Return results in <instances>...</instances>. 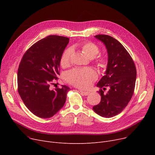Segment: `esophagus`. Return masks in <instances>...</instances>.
Instances as JSON below:
<instances>
[{
  "label": "esophagus",
  "instance_id": "1",
  "mask_svg": "<svg viewBox=\"0 0 155 155\" xmlns=\"http://www.w3.org/2000/svg\"><path fill=\"white\" fill-rule=\"evenodd\" d=\"M80 92L84 95H88L89 94H90V92H85V91H83L82 90H80Z\"/></svg>",
  "mask_w": 155,
  "mask_h": 155
}]
</instances>
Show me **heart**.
I'll list each match as a JSON object with an SVG mask.
<instances>
[{
    "label": "heart",
    "mask_w": 155,
    "mask_h": 155,
    "mask_svg": "<svg viewBox=\"0 0 155 155\" xmlns=\"http://www.w3.org/2000/svg\"><path fill=\"white\" fill-rule=\"evenodd\" d=\"M81 48L82 52L90 58H95L100 52L99 47L92 42L84 43ZM71 54L72 50L71 48H68L64 51L60 60L61 67L68 66L71 61ZM97 63L99 67L104 69L107 67V60L104 56H99L97 59ZM66 78L73 85L78 88H87L90 87L97 79V74L91 68H76L68 71L66 74Z\"/></svg>",
    "instance_id": "obj_1"
}]
</instances>
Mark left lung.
Returning a JSON list of instances; mask_svg holds the SVG:
<instances>
[{
  "mask_svg": "<svg viewBox=\"0 0 155 155\" xmlns=\"http://www.w3.org/2000/svg\"><path fill=\"white\" fill-rule=\"evenodd\" d=\"M95 37L106 46L108 63L105 75L97 84L101 88L98 92L101 101L94 105L93 110L99 116L109 118L123 111L131 101L135 88L136 68L131 55L117 39L104 35ZM106 86L110 89L105 94L103 91Z\"/></svg>",
  "mask_w": 155,
  "mask_h": 155,
  "instance_id": "8db88e82",
  "label": "left lung"
}]
</instances>
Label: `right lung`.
<instances>
[{"instance_id":"add662e5","label":"right lung","mask_w":155,"mask_h":155,"mask_svg":"<svg viewBox=\"0 0 155 155\" xmlns=\"http://www.w3.org/2000/svg\"><path fill=\"white\" fill-rule=\"evenodd\" d=\"M69 38L50 35L24 54L18 72V91L26 107L41 118L53 116L66 101L70 88H50L60 75V63Z\"/></svg>"}]
</instances>
